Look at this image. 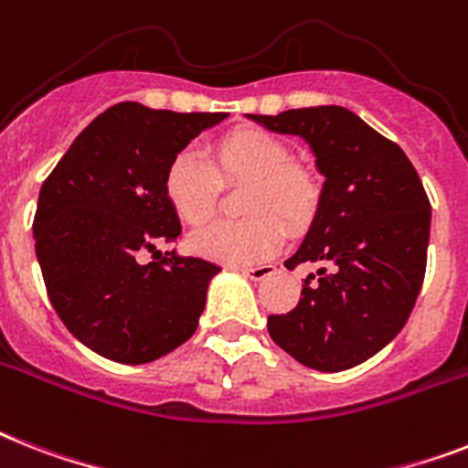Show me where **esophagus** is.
<instances>
[{
	"mask_svg": "<svg viewBox=\"0 0 468 468\" xmlns=\"http://www.w3.org/2000/svg\"><path fill=\"white\" fill-rule=\"evenodd\" d=\"M238 271H242L252 281H261L267 279V276H271V273L276 271V267H273V264H260V267H238Z\"/></svg>",
	"mask_w": 468,
	"mask_h": 468,
	"instance_id": "obj_1",
	"label": "esophagus"
}]
</instances>
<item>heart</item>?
Returning <instances> with one entry per match:
<instances>
[{"instance_id":"1","label":"heart","mask_w":468,"mask_h":468,"mask_svg":"<svg viewBox=\"0 0 468 468\" xmlns=\"http://www.w3.org/2000/svg\"><path fill=\"white\" fill-rule=\"evenodd\" d=\"M245 180L242 221H216L189 238L195 252L228 264H254L271 257L283 242V226L300 228L313 218L320 185L314 175L291 161V148L260 127H240L216 139L208 161L197 151H177L163 173V195L189 226L214 216L218 182Z\"/></svg>"}]
</instances>
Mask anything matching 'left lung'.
Listing matches in <instances>:
<instances>
[{
	"instance_id": "obj_1",
	"label": "left lung",
	"mask_w": 468,
	"mask_h": 468,
	"mask_svg": "<svg viewBox=\"0 0 468 468\" xmlns=\"http://www.w3.org/2000/svg\"><path fill=\"white\" fill-rule=\"evenodd\" d=\"M303 136L324 175L314 221L286 269L320 264L286 314H269L271 339L313 370L339 372L401 332L423 286L431 201L392 139L336 105L252 115Z\"/></svg>"
}]
</instances>
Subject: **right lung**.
Returning <instances> with one entry per match:
<instances>
[{"label":"right lung","mask_w":468,"mask_h":468,"mask_svg":"<svg viewBox=\"0 0 468 468\" xmlns=\"http://www.w3.org/2000/svg\"><path fill=\"white\" fill-rule=\"evenodd\" d=\"M223 117L117 102L76 136L43 182L33 238L49 303L102 358L142 366L197 332L208 281L221 269L158 252L182 233L163 173Z\"/></svg>","instance_id":"obj_1"}]
</instances>
